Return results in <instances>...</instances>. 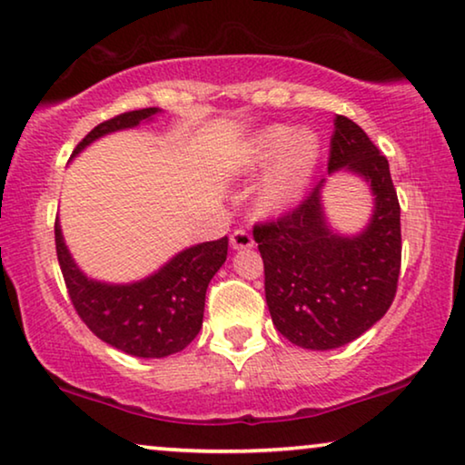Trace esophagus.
<instances>
[{
    "label": "esophagus",
    "mask_w": 465,
    "mask_h": 465,
    "mask_svg": "<svg viewBox=\"0 0 465 465\" xmlns=\"http://www.w3.org/2000/svg\"><path fill=\"white\" fill-rule=\"evenodd\" d=\"M232 248H235V251H242V248H252L254 246V240L251 232L246 230H235L232 233Z\"/></svg>",
    "instance_id": "obj_1"
}]
</instances>
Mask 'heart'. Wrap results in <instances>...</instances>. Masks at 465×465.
I'll list each match as a JSON object with an SVG mask.
<instances>
[{"label":"heart","instance_id":"b5f03b06","mask_svg":"<svg viewBox=\"0 0 465 465\" xmlns=\"http://www.w3.org/2000/svg\"><path fill=\"white\" fill-rule=\"evenodd\" d=\"M322 142L313 131H294L283 124L262 129L244 150V171L256 173L272 167L259 188L262 211H282L299 203L320 163Z\"/></svg>","mask_w":465,"mask_h":465}]
</instances>
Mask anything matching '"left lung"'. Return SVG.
<instances>
[{"label": "left lung", "mask_w": 465, "mask_h": 465, "mask_svg": "<svg viewBox=\"0 0 465 465\" xmlns=\"http://www.w3.org/2000/svg\"><path fill=\"white\" fill-rule=\"evenodd\" d=\"M363 177L373 214L357 235L331 232L315 185L296 209L256 223L273 325L302 349L330 351L355 341L391 309L401 272V206L386 156L365 131L336 116L328 171Z\"/></svg>", "instance_id": "obj_1"}]
</instances>
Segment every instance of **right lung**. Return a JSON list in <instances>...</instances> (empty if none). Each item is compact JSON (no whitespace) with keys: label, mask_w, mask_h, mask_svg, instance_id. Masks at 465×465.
<instances>
[{"label":"right lung","mask_w":465,"mask_h":465,"mask_svg":"<svg viewBox=\"0 0 465 465\" xmlns=\"http://www.w3.org/2000/svg\"><path fill=\"white\" fill-rule=\"evenodd\" d=\"M158 113V108L131 110L100 123L83 137L73 156L98 137L137 127ZM54 233L55 254L73 307L100 341L127 355L161 359L183 351L198 336L203 328L206 288L227 259V235L185 248L145 280L104 283L89 280L74 265L58 219Z\"/></svg>","instance_id":"right-lung-1"}]
</instances>
